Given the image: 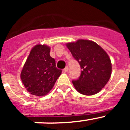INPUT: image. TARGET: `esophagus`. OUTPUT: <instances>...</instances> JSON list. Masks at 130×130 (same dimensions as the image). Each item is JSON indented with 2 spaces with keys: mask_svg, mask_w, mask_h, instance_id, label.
<instances>
[{
  "mask_svg": "<svg viewBox=\"0 0 130 130\" xmlns=\"http://www.w3.org/2000/svg\"><path fill=\"white\" fill-rule=\"evenodd\" d=\"M68 66H66V68L64 69H63V71H64V72H67L68 71Z\"/></svg>",
  "mask_w": 130,
  "mask_h": 130,
  "instance_id": "obj_1",
  "label": "esophagus"
}]
</instances>
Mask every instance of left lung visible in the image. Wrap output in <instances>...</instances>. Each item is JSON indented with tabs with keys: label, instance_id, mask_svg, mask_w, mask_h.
I'll list each match as a JSON object with an SVG mask.
<instances>
[{
	"label": "left lung",
	"instance_id": "obj_1",
	"mask_svg": "<svg viewBox=\"0 0 130 130\" xmlns=\"http://www.w3.org/2000/svg\"><path fill=\"white\" fill-rule=\"evenodd\" d=\"M66 46L82 70L79 79L72 81L75 89L87 96L99 92L111 77L112 64L109 55L90 40H78Z\"/></svg>",
	"mask_w": 130,
	"mask_h": 130
}]
</instances>
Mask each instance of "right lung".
<instances>
[{"mask_svg":"<svg viewBox=\"0 0 130 130\" xmlns=\"http://www.w3.org/2000/svg\"><path fill=\"white\" fill-rule=\"evenodd\" d=\"M50 47L38 44L31 49L21 73V79L31 94L46 95L52 89L62 73L57 68L55 60L50 56Z\"/></svg>","mask_w":130,"mask_h":130,"instance_id":"right-lung-1","label":"right lung"}]
</instances>
